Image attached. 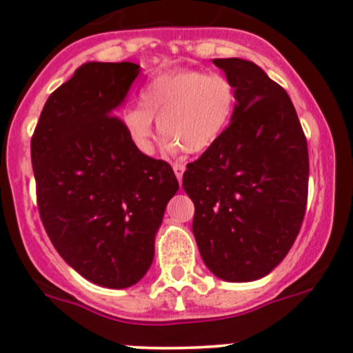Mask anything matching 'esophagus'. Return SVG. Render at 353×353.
Returning <instances> with one entry per match:
<instances>
[{
	"mask_svg": "<svg viewBox=\"0 0 353 353\" xmlns=\"http://www.w3.org/2000/svg\"><path fill=\"white\" fill-rule=\"evenodd\" d=\"M173 172H175V175L178 178V181H181V176H183V172H185V165H173Z\"/></svg>",
	"mask_w": 353,
	"mask_h": 353,
	"instance_id": "obj_1",
	"label": "esophagus"
}]
</instances>
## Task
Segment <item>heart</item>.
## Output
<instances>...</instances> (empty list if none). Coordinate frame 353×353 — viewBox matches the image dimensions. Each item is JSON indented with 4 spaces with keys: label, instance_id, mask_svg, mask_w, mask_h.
Returning a JSON list of instances; mask_svg holds the SVG:
<instances>
[{
    "label": "heart",
    "instance_id": "heart-1",
    "mask_svg": "<svg viewBox=\"0 0 353 353\" xmlns=\"http://www.w3.org/2000/svg\"><path fill=\"white\" fill-rule=\"evenodd\" d=\"M236 104V85L227 75L176 69L148 82L141 105L128 108L123 124L139 153H153L157 119L170 150L181 148L187 154H196L217 143L232 119Z\"/></svg>",
    "mask_w": 353,
    "mask_h": 353
}]
</instances>
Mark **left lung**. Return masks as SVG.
<instances>
[{
  "label": "left lung",
  "instance_id": "obj_1",
  "mask_svg": "<svg viewBox=\"0 0 353 353\" xmlns=\"http://www.w3.org/2000/svg\"><path fill=\"white\" fill-rule=\"evenodd\" d=\"M234 82L232 121L183 173L193 236L217 278L269 274L296 241L308 200V145L290 96L261 67L215 59Z\"/></svg>",
  "mask_w": 353,
  "mask_h": 353
}]
</instances>
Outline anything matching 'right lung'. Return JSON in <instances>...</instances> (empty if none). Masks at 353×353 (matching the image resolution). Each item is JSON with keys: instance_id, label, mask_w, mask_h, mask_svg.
Masks as SVG:
<instances>
[{"instance_id": "1", "label": "right lung", "mask_w": 353, "mask_h": 353, "mask_svg": "<svg viewBox=\"0 0 353 353\" xmlns=\"http://www.w3.org/2000/svg\"><path fill=\"white\" fill-rule=\"evenodd\" d=\"M139 74L131 62H89L45 102L32 136L37 203L69 266L105 288L138 283L178 190L172 166L139 153L116 108Z\"/></svg>"}]
</instances>
